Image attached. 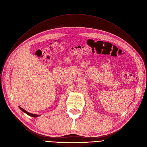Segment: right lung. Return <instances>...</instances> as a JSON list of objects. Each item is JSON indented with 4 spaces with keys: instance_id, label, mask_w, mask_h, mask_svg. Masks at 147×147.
Segmentation results:
<instances>
[{
    "instance_id": "add662e5",
    "label": "right lung",
    "mask_w": 147,
    "mask_h": 147,
    "mask_svg": "<svg viewBox=\"0 0 147 147\" xmlns=\"http://www.w3.org/2000/svg\"><path fill=\"white\" fill-rule=\"evenodd\" d=\"M19 108H20V109L22 110L23 112H25L26 114H27L28 115H29V116H32V117H38V116H39V115H35V114H32V113H29V112H27L26 111H25L24 109H23L22 108H21V107H19Z\"/></svg>"
}]
</instances>
